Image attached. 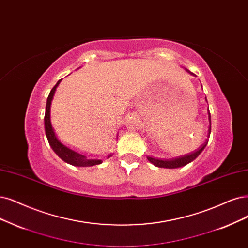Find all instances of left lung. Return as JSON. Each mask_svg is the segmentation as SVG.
I'll use <instances>...</instances> for the list:
<instances>
[{
  "instance_id": "1",
  "label": "left lung",
  "mask_w": 248,
  "mask_h": 248,
  "mask_svg": "<svg viewBox=\"0 0 248 248\" xmlns=\"http://www.w3.org/2000/svg\"><path fill=\"white\" fill-rule=\"evenodd\" d=\"M193 75V73H192ZM208 116H209V123H210V113L208 112ZM210 129H212V126L209 125V130H208V135H210ZM207 140L204 142V144H202L200 146V147L195 150L194 152H191L189 154L184 155V156H180L177 158H173V159H169V160H162V159H156V158H152V157H147L148 160L150 162H152L154 166L159 167V168H166V169H177V168H181V167H184L186 164L190 163L191 161H193L198 155L203 151V149L205 148V146L207 145Z\"/></svg>"
}]
</instances>
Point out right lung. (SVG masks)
<instances>
[{
  "mask_svg": "<svg viewBox=\"0 0 248 248\" xmlns=\"http://www.w3.org/2000/svg\"><path fill=\"white\" fill-rule=\"evenodd\" d=\"M60 80L57 81V84L53 87L51 90L50 94L47 99V105H46V113H45V131H46V136H47L49 144L54 150V152L56 153L58 156L67 163L72 164V166L76 167H92V166H96V164L102 163V159L99 158H94L91 156H86V155L78 153V151L71 149L68 147L67 145L62 143L58 138L56 134H55L52 124H51V118H50V108H51V102L54 96L55 91H56L57 86L60 84ZM111 156L109 155L108 157Z\"/></svg>",
  "mask_w": 248,
  "mask_h": 248,
  "instance_id": "obj_1",
  "label": "right lung"
}]
</instances>
